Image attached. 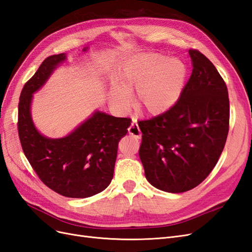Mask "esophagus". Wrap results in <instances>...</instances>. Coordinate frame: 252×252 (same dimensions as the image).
<instances>
[{
	"label": "esophagus",
	"mask_w": 252,
	"mask_h": 252,
	"mask_svg": "<svg viewBox=\"0 0 252 252\" xmlns=\"http://www.w3.org/2000/svg\"><path fill=\"white\" fill-rule=\"evenodd\" d=\"M128 133L130 134V135H132V136H134V138H138V139L141 138V136H142V132H141L140 128H139V126H138V123H136V122H132L131 125L129 126V128H128Z\"/></svg>",
	"instance_id": "34e87169"
}]
</instances>
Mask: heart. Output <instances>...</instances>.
<instances>
[{
    "label": "heart",
    "mask_w": 252,
    "mask_h": 252,
    "mask_svg": "<svg viewBox=\"0 0 252 252\" xmlns=\"http://www.w3.org/2000/svg\"><path fill=\"white\" fill-rule=\"evenodd\" d=\"M186 78V67L178 59L159 53H145L124 64L119 75L120 86L110 91L111 104L126 110L131 104L130 91L135 90V104L148 114L168 110L179 98Z\"/></svg>",
    "instance_id": "1"
}]
</instances>
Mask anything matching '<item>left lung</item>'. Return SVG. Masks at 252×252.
<instances>
[{"label": "left lung", "mask_w": 252, "mask_h": 252, "mask_svg": "<svg viewBox=\"0 0 252 252\" xmlns=\"http://www.w3.org/2000/svg\"><path fill=\"white\" fill-rule=\"evenodd\" d=\"M192 72L173 106L138 122L145 177L152 186L180 193L200 185L215 168L229 131L226 83L210 61L189 49Z\"/></svg>", "instance_id": "obj_1"}]
</instances>
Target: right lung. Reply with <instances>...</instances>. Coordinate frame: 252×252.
<instances>
[{
	"label": "right lung",
	"instance_id": "1",
	"mask_svg": "<svg viewBox=\"0 0 252 252\" xmlns=\"http://www.w3.org/2000/svg\"><path fill=\"white\" fill-rule=\"evenodd\" d=\"M65 59V53L46 58L25 83L19 102L18 132L25 157L44 184L61 195L83 199L110 184L119 142L131 120L96 111L65 138L48 139L37 132L30 116L32 94Z\"/></svg>",
	"mask_w": 252,
	"mask_h": 252
}]
</instances>
